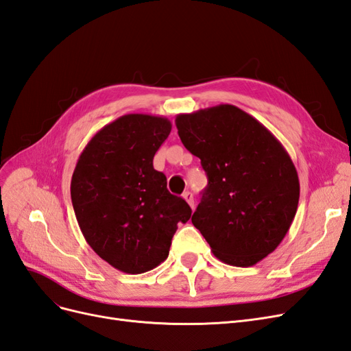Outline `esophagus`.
I'll return each mask as SVG.
<instances>
[{
    "mask_svg": "<svg viewBox=\"0 0 351 351\" xmlns=\"http://www.w3.org/2000/svg\"><path fill=\"white\" fill-rule=\"evenodd\" d=\"M183 197L186 199V202H187V204L190 205V208H195V197H193V193L192 192H184L183 193Z\"/></svg>",
    "mask_w": 351,
    "mask_h": 351,
    "instance_id": "34e87169",
    "label": "esophagus"
}]
</instances>
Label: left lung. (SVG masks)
<instances>
[{"label": "left lung", "mask_w": 351, "mask_h": 351, "mask_svg": "<svg viewBox=\"0 0 351 351\" xmlns=\"http://www.w3.org/2000/svg\"><path fill=\"white\" fill-rule=\"evenodd\" d=\"M176 125L208 176L193 226L219 261L253 267L278 247L297 212L300 183L289 152L234 105L178 114Z\"/></svg>", "instance_id": "1"}]
</instances>
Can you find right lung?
<instances>
[{"label": "right lung", "mask_w": 351, "mask_h": 351, "mask_svg": "<svg viewBox=\"0 0 351 351\" xmlns=\"http://www.w3.org/2000/svg\"><path fill=\"white\" fill-rule=\"evenodd\" d=\"M171 132L165 117L127 114L104 125L80 154L71 202L89 246L111 267L143 274L168 258L192 209L167 189L154 156Z\"/></svg>", "instance_id": "obj_1"}]
</instances>
